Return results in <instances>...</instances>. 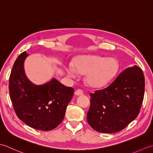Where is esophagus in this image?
<instances>
[{
    "label": "esophagus",
    "instance_id": "obj_1",
    "mask_svg": "<svg viewBox=\"0 0 153 153\" xmlns=\"http://www.w3.org/2000/svg\"><path fill=\"white\" fill-rule=\"evenodd\" d=\"M74 94L76 96H80L83 94V91L80 89H77L75 92H74Z\"/></svg>",
    "mask_w": 153,
    "mask_h": 153
}]
</instances>
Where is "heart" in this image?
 <instances>
[{"mask_svg": "<svg viewBox=\"0 0 153 153\" xmlns=\"http://www.w3.org/2000/svg\"><path fill=\"white\" fill-rule=\"evenodd\" d=\"M74 65V67L71 65L65 67L68 76L74 77L76 72L87 74V83L94 88L106 85L116 75L119 68L116 59L98 55L82 56L76 59Z\"/></svg>", "mask_w": 153, "mask_h": 153, "instance_id": "heart-1", "label": "heart"}]
</instances>
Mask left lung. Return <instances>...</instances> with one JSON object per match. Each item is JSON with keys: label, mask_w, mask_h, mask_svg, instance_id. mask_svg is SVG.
Instances as JSON below:
<instances>
[{"label": "left lung", "mask_w": 153, "mask_h": 153, "mask_svg": "<svg viewBox=\"0 0 153 153\" xmlns=\"http://www.w3.org/2000/svg\"><path fill=\"white\" fill-rule=\"evenodd\" d=\"M145 94V76L135 65L123 71L107 88L90 94L87 121L96 131H120L137 117Z\"/></svg>", "instance_id": "8db88e82"}]
</instances>
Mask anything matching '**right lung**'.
I'll return each mask as SVG.
<instances>
[{"label":"right lung","instance_id":"obj_1","mask_svg":"<svg viewBox=\"0 0 153 153\" xmlns=\"http://www.w3.org/2000/svg\"><path fill=\"white\" fill-rule=\"evenodd\" d=\"M28 54L18 56L9 78V93L17 116L32 128L50 131L63 121L74 89L52 79L43 85H36L27 79L24 63Z\"/></svg>","mask_w":153,"mask_h":153}]
</instances>
